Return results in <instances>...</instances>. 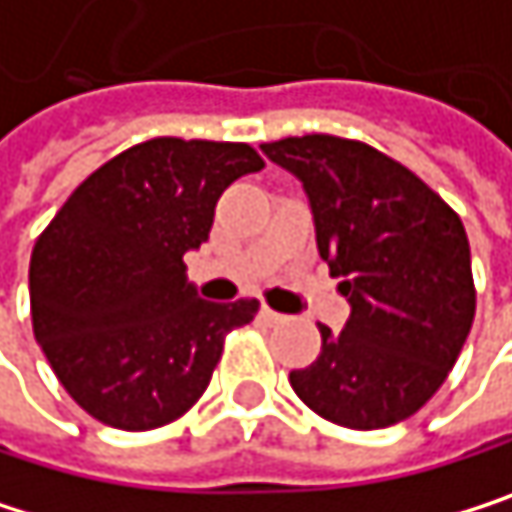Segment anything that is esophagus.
I'll list each match as a JSON object with an SVG mask.
<instances>
[{"label":"esophagus","mask_w":512,"mask_h":512,"mask_svg":"<svg viewBox=\"0 0 512 512\" xmlns=\"http://www.w3.org/2000/svg\"><path fill=\"white\" fill-rule=\"evenodd\" d=\"M259 316L265 319V323H268V326H277V323H283V319H286L283 313H277V310H271L268 304H262V310H259Z\"/></svg>","instance_id":"1"}]
</instances>
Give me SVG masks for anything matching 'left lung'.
Here are the masks:
<instances>
[{
    "instance_id": "1",
    "label": "left lung",
    "mask_w": 512,
    "mask_h": 512,
    "mask_svg": "<svg viewBox=\"0 0 512 512\" xmlns=\"http://www.w3.org/2000/svg\"><path fill=\"white\" fill-rule=\"evenodd\" d=\"M310 199L316 247L350 301L344 332L319 326L295 395L335 425L374 431L413 416L450 377L477 310L459 214L407 165L338 135L262 144Z\"/></svg>"
}]
</instances>
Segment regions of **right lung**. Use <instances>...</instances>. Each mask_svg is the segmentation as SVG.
<instances>
[{"instance_id":"add662e5","label":"right lung","mask_w":512,"mask_h":512,"mask_svg":"<svg viewBox=\"0 0 512 512\" xmlns=\"http://www.w3.org/2000/svg\"><path fill=\"white\" fill-rule=\"evenodd\" d=\"M262 165L241 141L150 138L96 168L38 235L32 332L93 419L150 431L208 389L226 335L259 301L199 298L183 253L208 241L223 189Z\"/></svg>"}]
</instances>
